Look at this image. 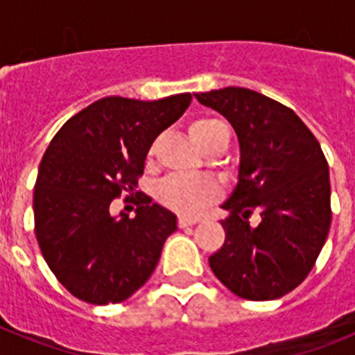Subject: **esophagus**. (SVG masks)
I'll use <instances>...</instances> for the list:
<instances>
[{
    "instance_id": "esophagus-1",
    "label": "esophagus",
    "mask_w": 355,
    "mask_h": 355,
    "mask_svg": "<svg viewBox=\"0 0 355 355\" xmlns=\"http://www.w3.org/2000/svg\"><path fill=\"white\" fill-rule=\"evenodd\" d=\"M199 222V218H193V216H184L181 215L180 218H178V224H180V227H188V225H193Z\"/></svg>"
}]
</instances>
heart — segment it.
I'll return each instance as SVG.
<instances>
[{"label":"heart","instance_id":"obj_1","mask_svg":"<svg viewBox=\"0 0 355 355\" xmlns=\"http://www.w3.org/2000/svg\"><path fill=\"white\" fill-rule=\"evenodd\" d=\"M188 133L205 153L213 147H227L229 144V128L220 119H197L188 126ZM218 193L220 190L215 181L197 180L187 175H168L158 187V197L163 205L184 215H196L202 211L218 197Z\"/></svg>","mask_w":355,"mask_h":355}]
</instances>
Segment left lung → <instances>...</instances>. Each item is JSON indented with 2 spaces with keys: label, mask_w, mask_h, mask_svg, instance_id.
I'll use <instances>...</instances> for the list:
<instances>
[{
  "label": "left lung",
  "mask_w": 355,
  "mask_h": 355,
  "mask_svg": "<svg viewBox=\"0 0 355 355\" xmlns=\"http://www.w3.org/2000/svg\"><path fill=\"white\" fill-rule=\"evenodd\" d=\"M196 97L231 122L240 142L238 183L222 205L225 241L209 266L241 299H279L307 277L327 240V159L299 115L270 97L241 87ZM254 211L262 216L256 228Z\"/></svg>",
  "instance_id": "obj_1"
}]
</instances>
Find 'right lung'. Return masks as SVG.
Returning <instances> with one entry per match:
<instances>
[{"label":"right lung","instance_id":"add662e5","mask_svg":"<svg viewBox=\"0 0 355 355\" xmlns=\"http://www.w3.org/2000/svg\"><path fill=\"white\" fill-rule=\"evenodd\" d=\"M190 94L158 101L110 96L69 119L39 165L33 215L40 252L69 293L117 304L146 284L178 218L146 197L137 215L112 216L133 196L155 139L190 106Z\"/></svg>","mask_w":355,"mask_h":355}]
</instances>
